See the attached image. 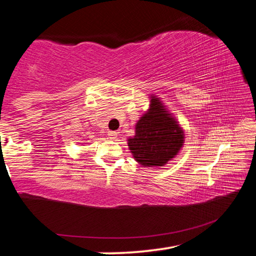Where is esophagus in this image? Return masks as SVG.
Here are the masks:
<instances>
[{
    "instance_id": "1",
    "label": "esophagus",
    "mask_w": 256,
    "mask_h": 256,
    "mask_svg": "<svg viewBox=\"0 0 256 256\" xmlns=\"http://www.w3.org/2000/svg\"><path fill=\"white\" fill-rule=\"evenodd\" d=\"M108 138H112V140H116V138H118V132L110 131L108 132Z\"/></svg>"
}]
</instances>
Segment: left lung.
Masks as SVG:
<instances>
[{"mask_svg": "<svg viewBox=\"0 0 256 256\" xmlns=\"http://www.w3.org/2000/svg\"><path fill=\"white\" fill-rule=\"evenodd\" d=\"M128 141L134 159L142 166H164L183 146L184 133L159 98L151 97L148 112L138 120L136 136Z\"/></svg>", "mask_w": 256, "mask_h": 256, "instance_id": "left-lung-1", "label": "left lung"}]
</instances>
